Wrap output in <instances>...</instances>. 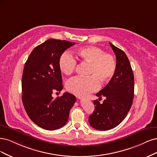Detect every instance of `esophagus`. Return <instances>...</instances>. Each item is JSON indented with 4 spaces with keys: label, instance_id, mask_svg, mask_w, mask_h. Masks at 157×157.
<instances>
[{
    "label": "esophagus",
    "instance_id": "obj_1",
    "mask_svg": "<svg viewBox=\"0 0 157 157\" xmlns=\"http://www.w3.org/2000/svg\"><path fill=\"white\" fill-rule=\"evenodd\" d=\"M78 98H79V99H84V98H83V97H80V96H78Z\"/></svg>",
    "mask_w": 157,
    "mask_h": 157
}]
</instances>
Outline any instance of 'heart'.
I'll use <instances>...</instances> for the list:
<instances>
[{"instance_id": "1", "label": "heart", "mask_w": 157, "mask_h": 157, "mask_svg": "<svg viewBox=\"0 0 157 157\" xmlns=\"http://www.w3.org/2000/svg\"><path fill=\"white\" fill-rule=\"evenodd\" d=\"M76 57L90 63L88 77H75L67 83L69 92L77 95H86L97 90L100 82L105 83L113 78L117 64L112 55L104 53L102 49L95 46H88L78 49L75 52ZM77 61L71 53L64 52L59 58V66L61 72L66 75L74 72Z\"/></svg>"}]
</instances>
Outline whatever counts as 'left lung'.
Wrapping results in <instances>:
<instances>
[{
	"mask_svg": "<svg viewBox=\"0 0 157 157\" xmlns=\"http://www.w3.org/2000/svg\"><path fill=\"white\" fill-rule=\"evenodd\" d=\"M116 57L117 67L115 74L104 88L96 94L101 99L93 101L94 112L89 122L94 128L108 130L119 125L128 114L132 106L134 92V79L129 60L123 50L109 43Z\"/></svg>",
	"mask_w": 157,
	"mask_h": 157,
	"instance_id": "8db88e82",
	"label": "left lung"
}]
</instances>
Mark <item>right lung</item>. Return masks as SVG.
<instances>
[{"label": "right lung", "instance_id": "obj_1", "mask_svg": "<svg viewBox=\"0 0 157 157\" xmlns=\"http://www.w3.org/2000/svg\"><path fill=\"white\" fill-rule=\"evenodd\" d=\"M75 43L49 39L35 48L25 63L22 75V101L29 118L40 127L53 130L67 123L76 101L64 93L53 99L52 94L63 89L59 58Z\"/></svg>", "mask_w": 157, "mask_h": 157}]
</instances>
